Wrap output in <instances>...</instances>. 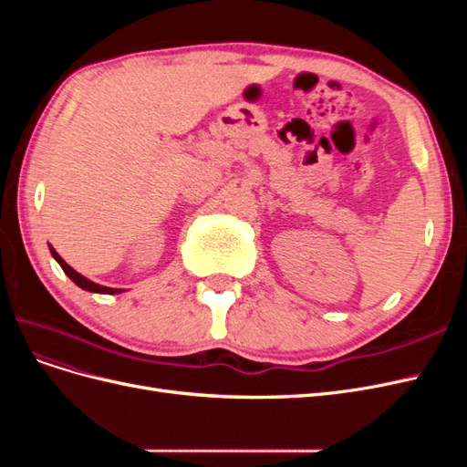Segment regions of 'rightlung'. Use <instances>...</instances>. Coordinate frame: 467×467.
<instances>
[{"label": "right lung", "mask_w": 467, "mask_h": 467, "mask_svg": "<svg viewBox=\"0 0 467 467\" xmlns=\"http://www.w3.org/2000/svg\"><path fill=\"white\" fill-rule=\"evenodd\" d=\"M50 247V253H52V257L58 261V265L62 266V271L72 278L76 285L79 286V288H83V290H88V292H95V294H120V292H124V288H109V286H101V285H97V282H93V280H89V278H86L83 275H79L78 271H74L72 266H69L58 253H56V249L52 247V245H48Z\"/></svg>", "instance_id": "1"}]
</instances>
